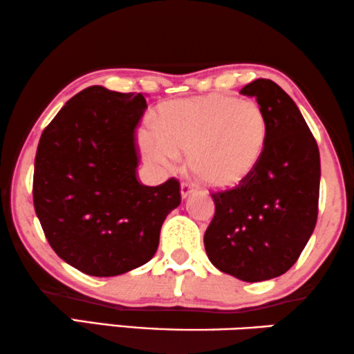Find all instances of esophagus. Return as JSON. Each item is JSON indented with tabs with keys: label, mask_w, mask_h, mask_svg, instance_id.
<instances>
[{
	"label": "esophagus",
	"mask_w": 354,
	"mask_h": 354,
	"mask_svg": "<svg viewBox=\"0 0 354 354\" xmlns=\"http://www.w3.org/2000/svg\"><path fill=\"white\" fill-rule=\"evenodd\" d=\"M194 192V187L192 185V183H187L183 182L180 185V193H182V198H187L188 194H192Z\"/></svg>",
	"instance_id": "1"
}]
</instances>
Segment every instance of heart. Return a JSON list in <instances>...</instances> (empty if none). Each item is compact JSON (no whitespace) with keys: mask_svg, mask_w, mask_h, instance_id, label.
<instances>
[{"mask_svg":"<svg viewBox=\"0 0 354 354\" xmlns=\"http://www.w3.org/2000/svg\"><path fill=\"white\" fill-rule=\"evenodd\" d=\"M268 122L254 100L211 94L166 102L158 110V127L142 129L145 155L172 166L177 151L188 153L193 176L214 188L244 182L262 160Z\"/></svg>","mask_w":354,"mask_h":354,"instance_id":"b5f03b06","label":"heart"}]
</instances>
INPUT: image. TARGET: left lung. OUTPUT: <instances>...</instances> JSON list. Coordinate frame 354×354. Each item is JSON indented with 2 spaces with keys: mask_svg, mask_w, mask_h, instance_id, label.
Here are the masks:
<instances>
[{
  "mask_svg": "<svg viewBox=\"0 0 354 354\" xmlns=\"http://www.w3.org/2000/svg\"><path fill=\"white\" fill-rule=\"evenodd\" d=\"M268 122L262 160L239 185L214 192L204 248L215 268L259 283L284 274L313 233L319 201L317 143L295 102L271 80L241 89Z\"/></svg>",
  "mask_w": 354,
  "mask_h": 354,
  "instance_id": "8db88e82",
  "label": "left lung"
}]
</instances>
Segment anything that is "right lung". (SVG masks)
<instances>
[{
  "mask_svg": "<svg viewBox=\"0 0 354 354\" xmlns=\"http://www.w3.org/2000/svg\"><path fill=\"white\" fill-rule=\"evenodd\" d=\"M147 100L91 86L46 126L33 174V206L46 239L91 276H118L151 260L180 183L137 180L136 127Z\"/></svg>",
  "mask_w": 354,
  "mask_h": 354,
  "instance_id": "1",
  "label": "right lung"
}]
</instances>
